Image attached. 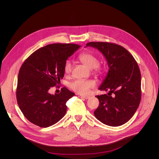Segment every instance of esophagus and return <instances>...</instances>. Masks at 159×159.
<instances>
[{
	"label": "esophagus",
	"instance_id": "esophagus-1",
	"mask_svg": "<svg viewBox=\"0 0 159 159\" xmlns=\"http://www.w3.org/2000/svg\"><path fill=\"white\" fill-rule=\"evenodd\" d=\"M81 98H84V99H89L90 97V96H81Z\"/></svg>",
	"mask_w": 159,
	"mask_h": 159
}]
</instances>
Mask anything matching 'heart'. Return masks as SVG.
Masks as SVG:
<instances>
[{"label": "heart", "instance_id": "b5f03b06", "mask_svg": "<svg viewBox=\"0 0 159 159\" xmlns=\"http://www.w3.org/2000/svg\"><path fill=\"white\" fill-rule=\"evenodd\" d=\"M79 60L89 69H93L95 73L99 74L101 72V69L99 66V60L94 54L90 52H84L80 54L79 57ZM72 68V62L70 60H66L64 65V71L65 74L70 73ZM95 83L91 80L77 79L72 82L70 84V87L80 94H85L89 92V90L94 87Z\"/></svg>", "mask_w": 159, "mask_h": 159}]
</instances>
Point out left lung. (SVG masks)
Masks as SVG:
<instances>
[{
  "instance_id": "8db88e82",
  "label": "left lung",
  "mask_w": 159,
  "mask_h": 159,
  "mask_svg": "<svg viewBox=\"0 0 159 159\" xmlns=\"http://www.w3.org/2000/svg\"><path fill=\"white\" fill-rule=\"evenodd\" d=\"M101 52L107 61L108 72L99 89L107 94L96 97L99 101L94 112L95 117L104 125L119 126L128 121L141 101V74L130 53L120 45L107 42H90Z\"/></svg>"
}]
</instances>
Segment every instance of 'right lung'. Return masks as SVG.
<instances>
[{
    "instance_id": "add662e5",
    "label": "right lung",
    "mask_w": 159,
    "mask_h": 159,
    "mask_svg": "<svg viewBox=\"0 0 159 159\" xmlns=\"http://www.w3.org/2000/svg\"><path fill=\"white\" fill-rule=\"evenodd\" d=\"M80 47L75 44H51L33 53L18 74L16 98L22 114L31 123L47 128L59 121L66 102L75 94L66 87L59 94L49 90L62 79L65 61Z\"/></svg>"
}]
</instances>
